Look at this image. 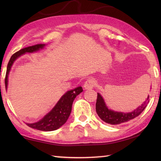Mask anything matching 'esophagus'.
<instances>
[{
    "label": "esophagus",
    "mask_w": 161,
    "mask_h": 161,
    "mask_svg": "<svg viewBox=\"0 0 161 161\" xmlns=\"http://www.w3.org/2000/svg\"><path fill=\"white\" fill-rule=\"evenodd\" d=\"M95 80L94 79H88L84 84V88L85 89H91V88H93L95 86Z\"/></svg>",
    "instance_id": "esophagus-1"
}]
</instances>
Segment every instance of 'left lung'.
<instances>
[{
	"label": "left lung",
	"mask_w": 161,
	"mask_h": 161,
	"mask_svg": "<svg viewBox=\"0 0 161 161\" xmlns=\"http://www.w3.org/2000/svg\"><path fill=\"white\" fill-rule=\"evenodd\" d=\"M149 97V96L146 99L144 103H142L141 107L136 108V110L131 113H122L114 111L108 109L104 103L103 98L100 93H97L95 108H96V112L98 116L104 122L111 125H119L121 123L131 120L141 114L145 110L148 104Z\"/></svg>",
	"instance_id": "obj_1"
}]
</instances>
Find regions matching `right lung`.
<instances>
[{"instance_id": "right-lung-1", "label": "right lung", "mask_w": 161, "mask_h": 161, "mask_svg": "<svg viewBox=\"0 0 161 161\" xmlns=\"http://www.w3.org/2000/svg\"><path fill=\"white\" fill-rule=\"evenodd\" d=\"M44 46H45V44H36V45L35 46L23 48L13 54L11 58H10L8 64V67H7L5 78L6 88L8 87V75L14 61L19 56L22 55V54H25V53L36 52V51L39 50V49L43 48ZM82 91L83 89L81 86L77 87L73 90L68 91L67 93H65L61 97L59 102H57V104L55 105V107L53 108V110L49 112L46 115H45V117L43 119L37 122L32 123V124H28L27 123V125L33 129L45 131H54V130L59 129L64 123H66L68 117H69L72 110V105H73V102L75 98Z\"/></svg>"}]
</instances>
